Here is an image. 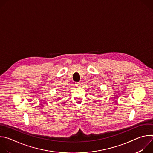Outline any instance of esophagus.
Masks as SVG:
<instances>
[{
    "instance_id": "1",
    "label": "esophagus",
    "mask_w": 153,
    "mask_h": 153,
    "mask_svg": "<svg viewBox=\"0 0 153 153\" xmlns=\"http://www.w3.org/2000/svg\"><path fill=\"white\" fill-rule=\"evenodd\" d=\"M76 86H77V87H80V85H81V83H80V82H77V83H76Z\"/></svg>"
}]
</instances>
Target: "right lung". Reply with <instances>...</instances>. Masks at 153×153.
I'll list each match as a JSON object with an SVG mask.
<instances>
[{
  "instance_id": "add662e5",
  "label": "right lung",
  "mask_w": 153,
  "mask_h": 153,
  "mask_svg": "<svg viewBox=\"0 0 153 153\" xmlns=\"http://www.w3.org/2000/svg\"><path fill=\"white\" fill-rule=\"evenodd\" d=\"M59 99H60V98H59Z\"/></svg>"
}]
</instances>
